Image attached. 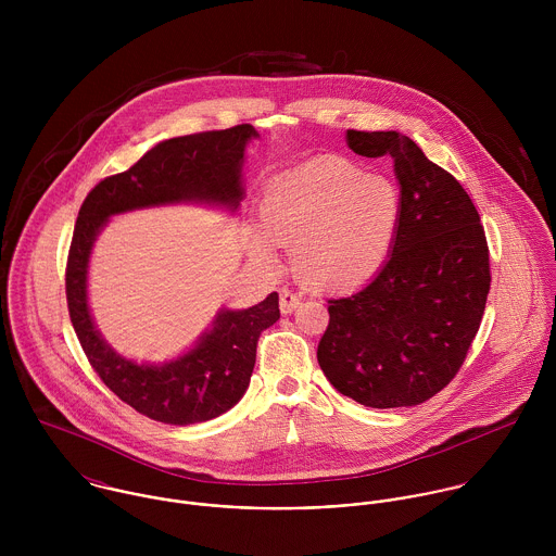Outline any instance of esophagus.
Returning a JSON list of instances; mask_svg holds the SVG:
<instances>
[{
  "label": "esophagus",
  "mask_w": 556,
  "mask_h": 556,
  "mask_svg": "<svg viewBox=\"0 0 556 556\" xmlns=\"http://www.w3.org/2000/svg\"><path fill=\"white\" fill-rule=\"evenodd\" d=\"M300 304H302V295H298V293H293V291H289V289H285V291L280 293V311H282V315L293 313Z\"/></svg>",
  "instance_id": "esophagus-1"
}]
</instances>
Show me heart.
Wrapping results in <instances>:
<instances>
[{
    "mask_svg": "<svg viewBox=\"0 0 556 556\" xmlns=\"http://www.w3.org/2000/svg\"><path fill=\"white\" fill-rule=\"evenodd\" d=\"M400 210L396 184L386 175L340 156L311 160L269 181L252 252L276 267V245H291V267L304 285L353 289L388 261Z\"/></svg>",
    "mask_w": 556,
    "mask_h": 556,
    "instance_id": "1",
    "label": "heart"
}]
</instances>
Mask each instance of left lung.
Returning a JSON list of instances; mask_svg holds the SVG:
<instances>
[{
  "instance_id": "8db88e82",
  "label": "left lung",
  "mask_w": 556,
  "mask_h": 556,
  "mask_svg": "<svg viewBox=\"0 0 556 556\" xmlns=\"http://www.w3.org/2000/svg\"><path fill=\"white\" fill-rule=\"evenodd\" d=\"M346 143L394 160L402 210L375 280L327 300L318 366L364 406H415L456 377L476 338L490 291L485 233L467 190L408 137L346 130Z\"/></svg>"
}]
</instances>
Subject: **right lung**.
Returning <instances> with one entry per match:
<instances>
[{"label": "right lung", "mask_w": 556, "mask_h": 556, "mask_svg": "<svg viewBox=\"0 0 556 556\" xmlns=\"http://www.w3.org/2000/svg\"><path fill=\"white\" fill-rule=\"evenodd\" d=\"M258 132L250 124L175 137L135 166L102 179L83 201L66 265V298L80 346L102 383L141 415L188 426L236 406L248 390L256 342L280 318L278 293L245 311L223 308L197 344L164 364H137L98 331L87 304V267L93 241L111 216L175 203L225 207L243 199V154Z\"/></svg>", "instance_id": "add662e5"}]
</instances>
